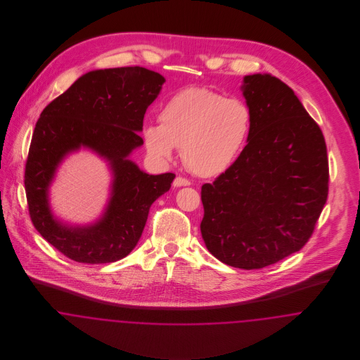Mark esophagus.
Returning <instances> with one entry per match:
<instances>
[{"mask_svg":"<svg viewBox=\"0 0 360 360\" xmlns=\"http://www.w3.org/2000/svg\"><path fill=\"white\" fill-rule=\"evenodd\" d=\"M172 185H174L175 188H181V186H188V185H190V181L186 179V178H182V176H176V178L174 179Z\"/></svg>","mask_w":360,"mask_h":360,"instance_id":"34e87169","label":"esophagus"}]
</instances>
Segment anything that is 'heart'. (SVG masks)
Segmentation results:
<instances>
[{"label": "heart", "mask_w": 360, "mask_h": 360, "mask_svg": "<svg viewBox=\"0 0 360 360\" xmlns=\"http://www.w3.org/2000/svg\"><path fill=\"white\" fill-rule=\"evenodd\" d=\"M160 125H147L144 143L155 159L167 162L181 147L190 172L210 178L226 172L243 151L251 132L247 103L206 87H186L160 109Z\"/></svg>", "instance_id": "1"}]
</instances>
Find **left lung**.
<instances>
[{
    "mask_svg": "<svg viewBox=\"0 0 360 360\" xmlns=\"http://www.w3.org/2000/svg\"><path fill=\"white\" fill-rule=\"evenodd\" d=\"M252 113L248 144L201 188L206 248L228 266L254 270L300 251L328 197L324 135L289 86L270 74L244 77Z\"/></svg>",
    "mask_w": 360,
    "mask_h": 360,
    "instance_id": "1",
    "label": "left lung"
}]
</instances>
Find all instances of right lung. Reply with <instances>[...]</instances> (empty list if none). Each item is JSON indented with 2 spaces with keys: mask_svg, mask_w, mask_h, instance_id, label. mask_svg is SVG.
I'll use <instances>...</instances> for the list:
<instances>
[{
  "mask_svg": "<svg viewBox=\"0 0 360 360\" xmlns=\"http://www.w3.org/2000/svg\"><path fill=\"white\" fill-rule=\"evenodd\" d=\"M163 84L159 72L139 66L90 71L49 103L36 122L24 174L30 216L37 232L71 260L98 264L127 257L153 202L172 188L175 174L150 175L128 159L143 144L137 132ZM81 146L103 155L115 179L103 219L72 229L53 219L48 188L61 159Z\"/></svg>",
  "mask_w": 360,
  "mask_h": 360,
  "instance_id": "right-lung-1",
  "label": "right lung"
}]
</instances>
